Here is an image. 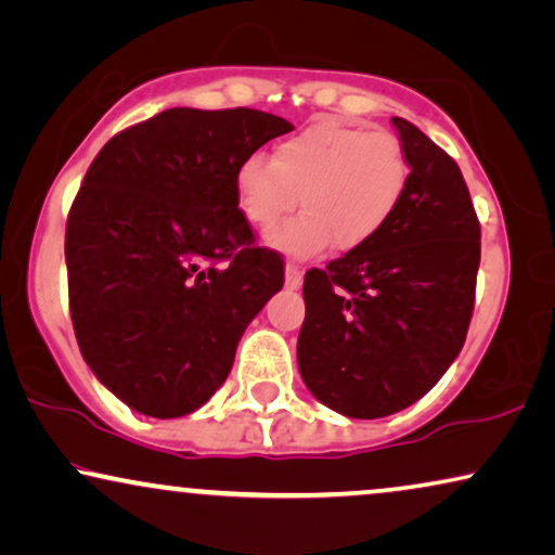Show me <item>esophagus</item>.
<instances>
[{
  "mask_svg": "<svg viewBox=\"0 0 555 555\" xmlns=\"http://www.w3.org/2000/svg\"><path fill=\"white\" fill-rule=\"evenodd\" d=\"M301 279H305V273H301L299 266L294 263H286V289H299L301 286Z\"/></svg>",
  "mask_w": 555,
  "mask_h": 555,
  "instance_id": "obj_1",
  "label": "esophagus"
}]
</instances>
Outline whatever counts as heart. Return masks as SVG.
Instances as JSON below:
<instances>
[{
    "label": "heart",
    "mask_w": 555,
    "mask_h": 555,
    "mask_svg": "<svg viewBox=\"0 0 555 555\" xmlns=\"http://www.w3.org/2000/svg\"><path fill=\"white\" fill-rule=\"evenodd\" d=\"M411 162L393 134L320 118L266 154L235 169V201L254 228H273L297 208L305 212L266 235L292 258H314L335 243L358 250L393 218L409 188Z\"/></svg>",
    "instance_id": "b5f03b06"
}]
</instances>
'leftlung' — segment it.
Returning a JSON list of instances; mask_svg holds the SVG:
<instances>
[{
    "instance_id": "1",
    "label": "left lung",
    "mask_w": 555,
    "mask_h": 555,
    "mask_svg": "<svg viewBox=\"0 0 555 555\" xmlns=\"http://www.w3.org/2000/svg\"><path fill=\"white\" fill-rule=\"evenodd\" d=\"M411 162L393 218L363 248L305 276L299 373L317 401L383 418L428 393L460 354L475 309L479 220L456 162L393 116Z\"/></svg>"
}]
</instances>
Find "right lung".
<instances>
[{"mask_svg": "<svg viewBox=\"0 0 555 555\" xmlns=\"http://www.w3.org/2000/svg\"><path fill=\"white\" fill-rule=\"evenodd\" d=\"M294 127L256 108H167L95 154L65 225L70 320L95 378L154 418L223 386L248 322L284 286L235 169Z\"/></svg>", "mask_w": 555, "mask_h": 555, "instance_id": "obj_1", "label": "right lung"}]
</instances>
